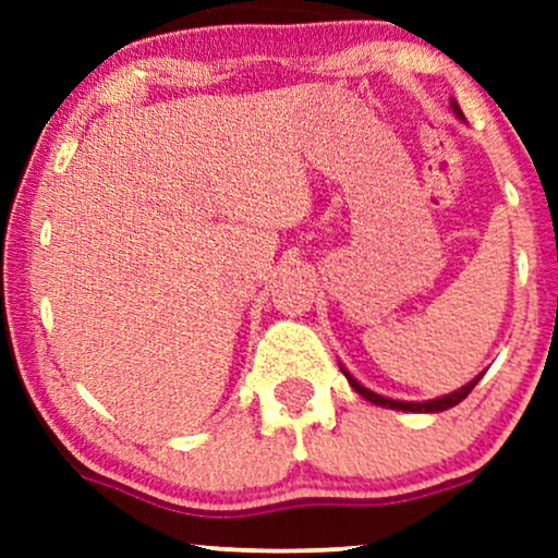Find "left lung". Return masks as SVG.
<instances>
[{"instance_id":"left-lung-1","label":"left lung","mask_w":558,"mask_h":558,"mask_svg":"<svg viewBox=\"0 0 558 558\" xmlns=\"http://www.w3.org/2000/svg\"><path fill=\"white\" fill-rule=\"evenodd\" d=\"M451 110L457 112V118L464 120V114H462V110H459L457 101H451ZM343 375H345V380L351 383V388H354L360 396H364V399H367V401H373V403H377V407H386V409H401V412H446V409L457 407L459 401H464L466 396L472 393V388L477 386L480 377H483V375H477L475 380H470V383H466V386H462L459 390H453V393H448V396H440V399H433V401H393V399H386V396L375 393V390L364 388L362 383H356L354 377L345 373V369H343Z\"/></svg>"}]
</instances>
